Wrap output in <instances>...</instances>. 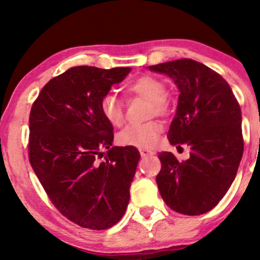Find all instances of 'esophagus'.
<instances>
[{"label":"esophagus","mask_w":260,"mask_h":260,"mask_svg":"<svg viewBox=\"0 0 260 260\" xmlns=\"http://www.w3.org/2000/svg\"><path fill=\"white\" fill-rule=\"evenodd\" d=\"M140 154H141L142 157H147V156L154 155V152L150 151V150H147V149H140Z\"/></svg>","instance_id":"obj_1"}]
</instances>
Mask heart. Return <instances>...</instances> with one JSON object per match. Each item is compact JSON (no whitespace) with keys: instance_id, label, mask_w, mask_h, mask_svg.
I'll use <instances>...</instances> for the list:
<instances>
[{"instance_id":"obj_1","label":"heart","mask_w":260,"mask_h":260,"mask_svg":"<svg viewBox=\"0 0 260 260\" xmlns=\"http://www.w3.org/2000/svg\"><path fill=\"white\" fill-rule=\"evenodd\" d=\"M127 92L151 102L152 112L157 115L168 112L169 101L167 97V87L159 78L154 76L138 77L127 85ZM101 110L104 118L112 126L119 127L123 125L125 119L124 106L116 94L108 93L104 95L101 103ZM162 130V124L156 120L140 125H130L120 131L117 136V142L124 147L152 148L157 143Z\"/></svg>"}]
</instances>
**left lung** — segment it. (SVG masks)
Listing matches in <instances>:
<instances>
[{
  "label": "left lung",
  "instance_id": "obj_1",
  "mask_svg": "<svg viewBox=\"0 0 260 260\" xmlns=\"http://www.w3.org/2000/svg\"><path fill=\"white\" fill-rule=\"evenodd\" d=\"M148 69L166 74L176 85L179 102L168 138L172 145L187 144L191 150L182 162L172 152H159V194L175 212L204 214L219 204L236 179L244 151L240 106L229 83L195 60Z\"/></svg>",
  "mask_w": 260,
  "mask_h": 260
}]
</instances>
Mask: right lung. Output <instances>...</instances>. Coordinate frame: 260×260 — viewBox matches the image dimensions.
I'll return each mask as SVG.
<instances>
[{
    "mask_svg": "<svg viewBox=\"0 0 260 260\" xmlns=\"http://www.w3.org/2000/svg\"><path fill=\"white\" fill-rule=\"evenodd\" d=\"M130 71L71 67L49 80L31 106V168L55 207L85 229H110L129 204L141 155L135 147H113L101 103Z\"/></svg>",
    "mask_w": 260,
    "mask_h": 260,
    "instance_id": "1",
    "label": "right lung"
}]
</instances>
